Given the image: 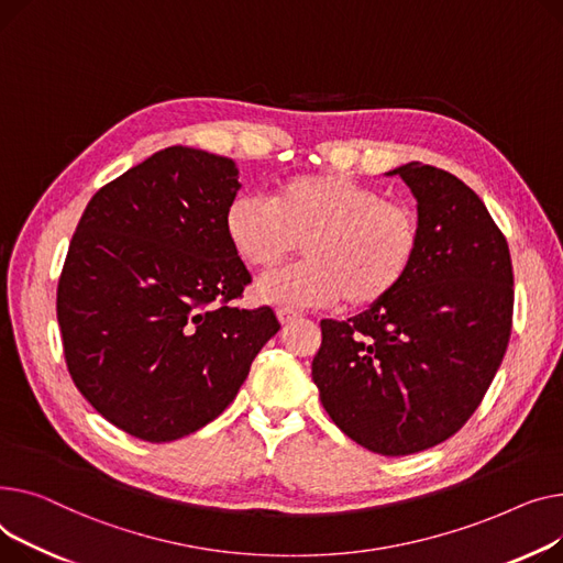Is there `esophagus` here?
Segmentation results:
<instances>
[{"instance_id":"34e87169","label":"esophagus","mask_w":563,"mask_h":563,"mask_svg":"<svg viewBox=\"0 0 563 563\" xmlns=\"http://www.w3.org/2000/svg\"><path fill=\"white\" fill-rule=\"evenodd\" d=\"M277 318H279L282 324H290V322H295L297 318H300V313L288 311V309H279V311H277Z\"/></svg>"}]
</instances>
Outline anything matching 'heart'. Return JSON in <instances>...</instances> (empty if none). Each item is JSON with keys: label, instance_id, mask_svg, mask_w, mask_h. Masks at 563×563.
Segmentation results:
<instances>
[{"label": "heart", "instance_id": "1", "mask_svg": "<svg viewBox=\"0 0 563 563\" xmlns=\"http://www.w3.org/2000/svg\"><path fill=\"white\" fill-rule=\"evenodd\" d=\"M224 236L245 266L273 271L302 243L305 261L256 284L261 302L282 309L384 302L411 275L422 247L413 209L341 173L297 175L271 200L231 197Z\"/></svg>", "mask_w": 563, "mask_h": 563}]
</instances>
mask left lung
<instances>
[{"mask_svg": "<svg viewBox=\"0 0 563 563\" xmlns=\"http://www.w3.org/2000/svg\"><path fill=\"white\" fill-rule=\"evenodd\" d=\"M386 175L416 197L420 256L384 302L320 322L311 377L341 432L405 456L443 443L479 407L507 352L514 273L503 231L464 181L418 161Z\"/></svg>", "mask_w": 563, "mask_h": 563, "instance_id": "8db88e82", "label": "left lung"}]
</instances>
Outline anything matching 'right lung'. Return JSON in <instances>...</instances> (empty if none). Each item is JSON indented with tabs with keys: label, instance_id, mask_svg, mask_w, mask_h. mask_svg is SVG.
<instances>
[{
	"label": "right lung",
	"instance_id": "obj_1",
	"mask_svg": "<svg viewBox=\"0 0 563 563\" xmlns=\"http://www.w3.org/2000/svg\"><path fill=\"white\" fill-rule=\"evenodd\" d=\"M239 188L231 158L165 147L99 188L70 241L65 363L95 411L141 441L216 420L282 327L271 307L231 305L252 282L222 229Z\"/></svg>",
	"mask_w": 563,
	"mask_h": 563
}]
</instances>
